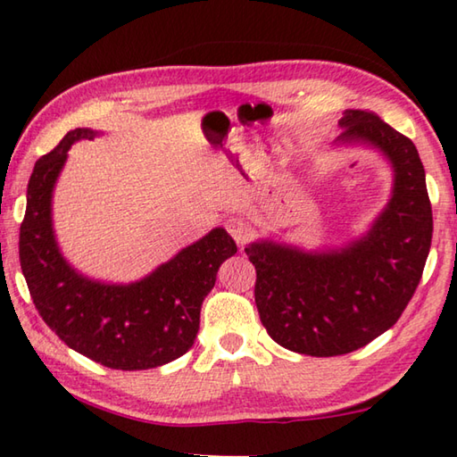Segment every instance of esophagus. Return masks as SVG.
Wrapping results in <instances>:
<instances>
[{
    "instance_id": "34e87169",
    "label": "esophagus",
    "mask_w": 457,
    "mask_h": 457,
    "mask_svg": "<svg viewBox=\"0 0 457 457\" xmlns=\"http://www.w3.org/2000/svg\"><path fill=\"white\" fill-rule=\"evenodd\" d=\"M226 229L236 239L237 245H245L253 237V228L242 218H229L226 221Z\"/></svg>"
}]
</instances>
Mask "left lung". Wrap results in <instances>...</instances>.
Wrapping results in <instances>:
<instances>
[{
  "instance_id": "1",
  "label": "left lung",
  "mask_w": 457,
  "mask_h": 457,
  "mask_svg": "<svg viewBox=\"0 0 457 457\" xmlns=\"http://www.w3.org/2000/svg\"><path fill=\"white\" fill-rule=\"evenodd\" d=\"M337 145H367L393 169V191L365 236L338 250L306 252L262 239L245 247L256 266V306L284 349L337 357L369 345L403 314L431 245L425 169L411 138L375 112L346 111Z\"/></svg>"
}]
</instances>
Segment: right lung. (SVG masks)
<instances>
[{
  "mask_svg": "<svg viewBox=\"0 0 457 457\" xmlns=\"http://www.w3.org/2000/svg\"><path fill=\"white\" fill-rule=\"evenodd\" d=\"M96 135L74 129L36 161L20 228L21 272L44 322L71 349L108 369H154L191 349L201 304L237 245L215 228L137 282L106 284L76 272L54 236L52 193L68 149Z\"/></svg>",
  "mask_w": 457,
  "mask_h": 457,
  "instance_id": "1",
  "label": "right lung"
}]
</instances>
